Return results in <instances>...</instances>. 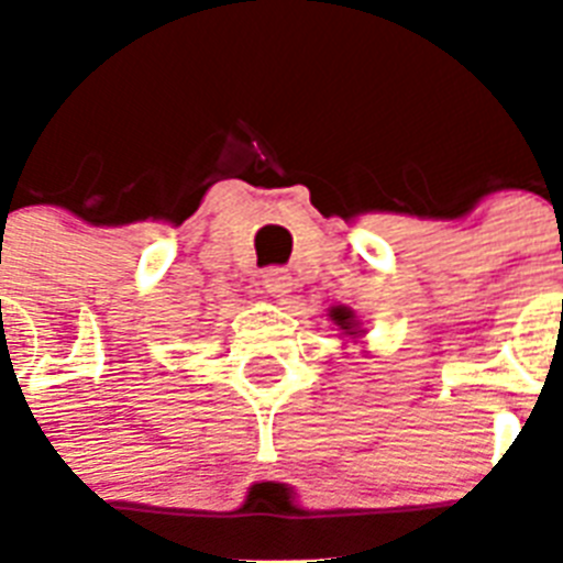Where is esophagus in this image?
Returning <instances> with one entry per match:
<instances>
[{
    "label": "esophagus",
    "mask_w": 563,
    "mask_h": 563,
    "mask_svg": "<svg viewBox=\"0 0 563 563\" xmlns=\"http://www.w3.org/2000/svg\"><path fill=\"white\" fill-rule=\"evenodd\" d=\"M263 289L274 298H283V295H289L291 291V277L286 268H268L263 274Z\"/></svg>",
    "instance_id": "1"
}]
</instances>
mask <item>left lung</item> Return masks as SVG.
Instances as JSON below:
<instances>
[{
  "label": "left lung",
  "instance_id": "8db88e82",
  "mask_svg": "<svg viewBox=\"0 0 563 563\" xmlns=\"http://www.w3.org/2000/svg\"><path fill=\"white\" fill-rule=\"evenodd\" d=\"M333 321H335V324H339V327H342L344 333L356 335V324H353V312H351V309H344V307L333 309Z\"/></svg>",
  "mask_w": 563,
  "mask_h": 563
}]
</instances>
